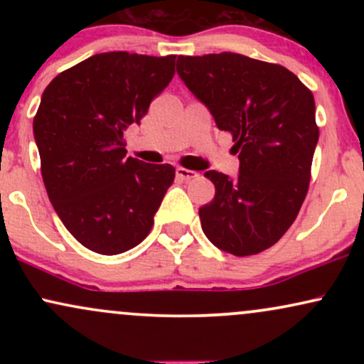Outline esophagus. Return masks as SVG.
<instances>
[{
	"label": "esophagus",
	"mask_w": 364,
	"mask_h": 364,
	"mask_svg": "<svg viewBox=\"0 0 364 364\" xmlns=\"http://www.w3.org/2000/svg\"><path fill=\"white\" fill-rule=\"evenodd\" d=\"M176 176L181 179V181H191V179H195L198 174H196L195 171H190L185 168H176Z\"/></svg>",
	"instance_id": "34e87169"
}]
</instances>
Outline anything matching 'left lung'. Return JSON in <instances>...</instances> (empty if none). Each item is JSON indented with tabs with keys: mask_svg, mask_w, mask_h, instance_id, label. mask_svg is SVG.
I'll use <instances>...</instances> for the list:
<instances>
[{
	"mask_svg": "<svg viewBox=\"0 0 364 364\" xmlns=\"http://www.w3.org/2000/svg\"><path fill=\"white\" fill-rule=\"evenodd\" d=\"M176 72L240 154L237 178L205 173L215 196L198 210L203 232L225 253H260L291 228L306 196L318 144L313 94L284 66L236 53L178 56Z\"/></svg>",
	"mask_w": 364,
	"mask_h": 364,
	"instance_id": "obj_1",
	"label": "left lung"
}]
</instances>
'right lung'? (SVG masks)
<instances>
[{
  "label": "right lung",
  "instance_id": "obj_1",
  "mask_svg": "<svg viewBox=\"0 0 364 364\" xmlns=\"http://www.w3.org/2000/svg\"><path fill=\"white\" fill-rule=\"evenodd\" d=\"M174 61L173 54H95L53 78L41 97L34 139L46 191L92 252L118 255L141 243L173 185L171 164L127 157L123 132L169 85Z\"/></svg>",
  "mask_w": 364,
  "mask_h": 364
}]
</instances>
